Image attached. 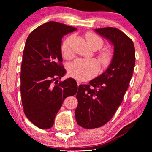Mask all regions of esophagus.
<instances>
[{
    "mask_svg": "<svg viewBox=\"0 0 152 152\" xmlns=\"http://www.w3.org/2000/svg\"><path fill=\"white\" fill-rule=\"evenodd\" d=\"M77 85L78 86H80V85L82 84V82H80V81H79V80H77Z\"/></svg>",
    "mask_w": 152,
    "mask_h": 152,
    "instance_id": "34e87169",
    "label": "esophagus"
}]
</instances>
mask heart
Masks as SVG:
<instances>
[{
	"label": "heart",
	"mask_w": 152,
	"mask_h": 152,
	"mask_svg": "<svg viewBox=\"0 0 152 152\" xmlns=\"http://www.w3.org/2000/svg\"><path fill=\"white\" fill-rule=\"evenodd\" d=\"M86 42L93 50L100 49L104 45V41L94 33L86 34ZM72 37H68L62 43L61 51L63 57L66 59H70L74 57L71 49ZM97 57L103 67H108L113 60V53L109 50H104L99 53ZM99 69V62L95 59H77L70 64L68 72L72 77L79 80H88L97 75Z\"/></svg>",
	"instance_id": "obj_1"
}]
</instances>
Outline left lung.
<instances>
[{"label":"left lung","mask_w":152,"mask_h":152,"mask_svg":"<svg viewBox=\"0 0 152 152\" xmlns=\"http://www.w3.org/2000/svg\"><path fill=\"white\" fill-rule=\"evenodd\" d=\"M95 30L113 45L114 53L104 73L79 86L75 118L85 129L100 127L111 119L127 91L136 60L134 43L121 30L111 27Z\"/></svg>","instance_id":"8db88e82"}]
</instances>
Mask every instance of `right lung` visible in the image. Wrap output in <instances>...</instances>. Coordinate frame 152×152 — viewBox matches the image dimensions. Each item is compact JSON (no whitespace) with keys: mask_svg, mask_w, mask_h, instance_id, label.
I'll return each instance as SVG.
<instances>
[{"mask_svg":"<svg viewBox=\"0 0 152 152\" xmlns=\"http://www.w3.org/2000/svg\"><path fill=\"white\" fill-rule=\"evenodd\" d=\"M76 30L50 21L34 29L26 40L20 76L22 104L26 117L40 129L51 128L64 99L77 91L74 79L58 82L66 73L62 38Z\"/></svg>","mask_w":152,"mask_h":152,"instance_id":"add662e5","label":"right lung"}]
</instances>
